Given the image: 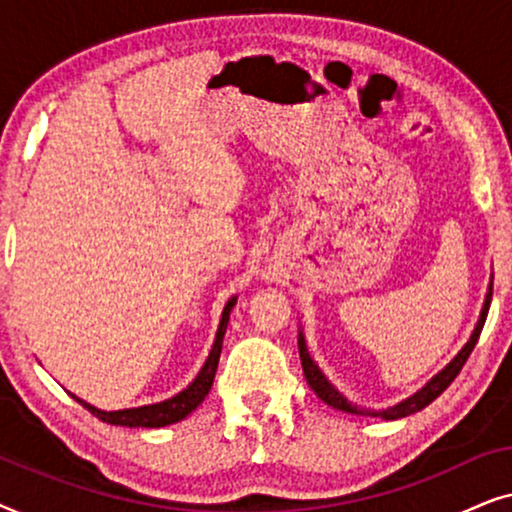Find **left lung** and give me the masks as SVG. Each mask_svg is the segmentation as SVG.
<instances>
[{"mask_svg": "<svg viewBox=\"0 0 512 512\" xmlns=\"http://www.w3.org/2000/svg\"><path fill=\"white\" fill-rule=\"evenodd\" d=\"M489 303H492V284H489V291L485 296V305H482V312H480V319L478 324L473 328V335L468 338V342L464 347H461V352L454 356V359L447 363V366L440 370L438 375H433L429 382L424 384L422 389L415 391V394L405 398V401L391 405L387 410H366V408H359V405L349 403L345 396L340 394L338 389L333 387L331 382L326 380V375L321 373L317 363L312 361L310 352H307V345H305V335L303 331L298 333V352H300V363H303V373H305V380L310 384V389L317 394L321 401L326 405H331L335 410H342V412H349V415H359V417H382V419H401V417H408V415H415V412L424 410L426 405L436 401V398L443 394V391L450 387L454 382V377L461 373V368H464V363L468 361V356H471L475 342L480 338V331L482 326H485V319H487V312H489Z\"/></svg>", "mask_w": 512, "mask_h": 512, "instance_id": "1", "label": "left lung"}]
</instances>
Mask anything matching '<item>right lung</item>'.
<instances>
[{
    "mask_svg": "<svg viewBox=\"0 0 512 512\" xmlns=\"http://www.w3.org/2000/svg\"><path fill=\"white\" fill-rule=\"evenodd\" d=\"M235 303H237V296L230 298L226 307H223L219 331H216L212 352H209L205 366L200 368L198 377H195V380L188 384L184 391H179L177 396L167 398V401H160V403L142 405V408H125V410H111V412L95 408V405L81 401V398L74 394H72V398L74 401H79L88 412H93L95 417H100L102 422L114 424V426H130V429H135V426H142V429H160V426L181 422V419H186L202 401H205L209 389H212L216 366H219V356H221V347H223V335H226L230 310H233Z\"/></svg>",
    "mask_w": 512,
    "mask_h": 512,
    "instance_id": "1",
    "label": "right lung"
}]
</instances>
